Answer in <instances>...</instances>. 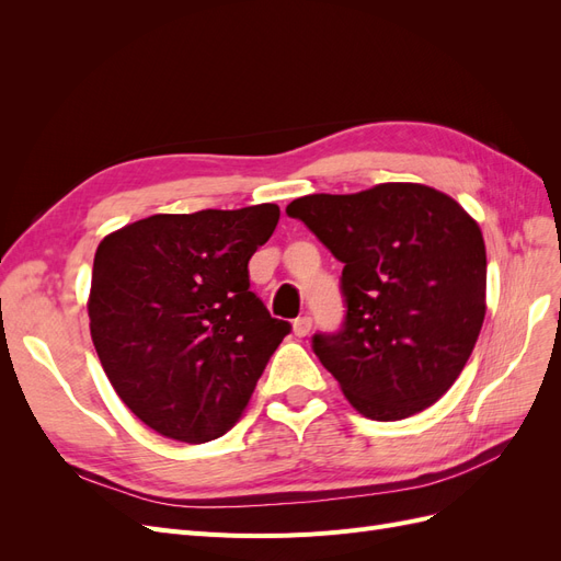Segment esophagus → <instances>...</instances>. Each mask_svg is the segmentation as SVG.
I'll return each instance as SVG.
<instances>
[{"instance_id":"obj_1","label":"esophagus","mask_w":561,"mask_h":561,"mask_svg":"<svg viewBox=\"0 0 561 561\" xmlns=\"http://www.w3.org/2000/svg\"><path fill=\"white\" fill-rule=\"evenodd\" d=\"M311 325H313L311 316H299V318L293 322V330H295L297 336H307V334L311 332Z\"/></svg>"}]
</instances>
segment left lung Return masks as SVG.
I'll return each mask as SVG.
<instances>
[{
  "instance_id": "1",
  "label": "left lung",
  "mask_w": 561,
  "mask_h": 561,
  "mask_svg": "<svg viewBox=\"0 0 561 561\" xmlns=\"http://www.w3.org/2000/svg\"><path fill=\"white\" fill-rule=\"evenodd\" d=\"M285 213L344 264L346 316L313 353L375 421L407 419L461 375L484 322L486 252L478 222L426 184L311 194Z\"/></svg>"
}]
</instances>
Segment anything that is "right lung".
Listing matches in <instances>:
<instances>
[{"label":"right lung","instance_id":"obj_1","mask_svg":"<svg viewBox=\"0 0 561 561\" xmlns=\"http://www.w3.org/2000/svg\"><path fill=\"white\" fill-rule=\"evenodd\" d=\"M274 203L151 215L98 245L91 336L116 396L157 433L201 445L243 414L290 322L250 290Z\"/></svg>","mask_w":561,"mask_h":561}]
</instances>
